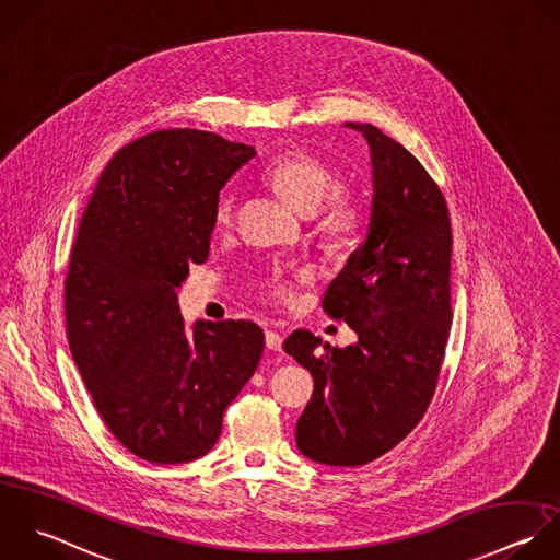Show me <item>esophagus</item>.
<instances>
[{"label":"esophagus","mask_w":560,"mask_h":560,"mask_svg":"<svg viewBox=\"0 0 560 560\" xmlns=\"http://www.w3.org/2000/svg\"><path fill=\"white\" fill-rule=\"evenodd\" d=\"M281 345H283V338H281V334H277V331H266V347L270 349V351H281Z\"/></svg>","instance_id":"obj_1"}]
</instances>
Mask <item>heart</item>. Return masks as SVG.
Masks as SVG:
<instances>
[{
	"label": "heart",
	"instance_id": "1",
	"mask_svg": "<svg viewBox=\"0 0 560 560\" xmlns=\"http://www.w3.org/2000/svg\"><path fill=\"white\" fill-rule=\"evenodd\" d=\"M266 185L299 211H312L314 233L327 248L349 244L362 226V207L358 198L345 189H335L338 176L329 163L307 150H288L279 154L264 172ZM235 215L233 196H222L215 207V220L229 226ZM261 292L277 305H292L296 294L283 277H270L261 283Z\"/></svg>",
	"mask_w": 560,
	"mask_h": 560
}]
</instances>
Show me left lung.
Here are the masks:
<instances>
[{"mask_svg": "<svg viewBox=\"0 0 560 560\" xmlns=\"http://www.w3.org/2000/svg\"><path fill=\"white\" fill-rule=\"evenodd\" d=\"M347 126L371 145L373 207L366 240L329 283L323 310L358 342L338 349L301 329L283 345L314 377L296 445L331 467L373 463L419 425L454 316L452 222L441 187L377 126Z\"/></svg>", "mask_w": 560, "mask_h": 560, "instance_id": "obj_1", "label": "left lung"}]
</instances>
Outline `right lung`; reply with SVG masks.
<instances>
[{"mask_svg":"<svg viewBox=\"0 0 560 560\" xmlns=\"http://www.w3.org/2000/svg\"><path fill=\"white\" fill-rule=\"evenodd\" d=\"M255 148L194 128L148 132L104 167L65 277L67 340L93 406L135 456H205L253 377L264 331L250 320L185 329L176 288L205 264L220 189Z\"/></svg>","mask_w":560,"mask_h":560,"instance_id":"add662e5","label":"right lung"}]
</instances>
